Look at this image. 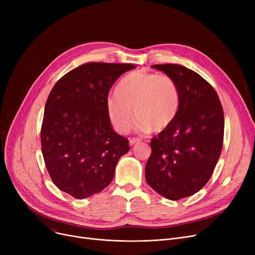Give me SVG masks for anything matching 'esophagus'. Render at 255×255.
<instances>
[{"label": "esophagus", "instance_id": "obj_1", "mask_svg": "<svg viewBox=\"0 0 255 255\" xmlns=\"http://www.w3.org/2000/svg\"><path fill=\"white\" fill-rule=\"evenodd\" d=\"M138 142H140V139H139V138H136V137H132V138L129 139L130 145H134V144H136V143H138Z\"/></svg>", "mask_w": 255, "mask_h": 255}]
</instances>
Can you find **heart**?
Instances as JSON below:
<instances>
[{
    "label": "heart",
    "mask_w": 255,
    "mask_h": 255,
    "mask_svg": "<svg viewBox=\"0 0 255 255\" xmlns=\"http://www.w3.org/2000/svg\"><path fill=\"white\" fill-rule=\"evenodd\" d=\"M181 94L176 80L166 74L131 72L120 80L115 95L107 100V113L114 128L127 133L133 126V115L141 132L162 131L180 109Z\"/></svg>",
    "instance_id": "obj_1"
}]
</instances>
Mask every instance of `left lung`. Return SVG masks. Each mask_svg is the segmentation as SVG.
<instances>
[{"label": "left lung", "mask_w": 255, "mask_h": 255, "mask_svg": "<svg viewBox=\"0 0 255 255\" xmlns=\"http://www.w3.org/2000/svg\"><path fill=\"white\" fill-rule=\"evenodd\" d=\"M176 80L181 102L173 122L150 142L145 180L170 200L199 191L221 154L224 115L216 91L199 74L177 64L153 65Z\"/></svg>", "instance_id": "obj_1"}]
</instances>
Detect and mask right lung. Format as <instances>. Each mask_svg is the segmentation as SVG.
Listing matches in <instances>:
<instances>
[{
	"label": "right lung",
	"mask_w": 255,
	"mask_h": 255,
	"mask_svg": "<svg viewBox=\"0 0 255 255\" xmlns=\"http://www.w3.org/2000/svg\"><path fill=\"white\" fill-rule=\"evenodd\" d=\"M135 67L84 64L59 79L48 95L41 127L45 166L53 184L77 199L109 186L130 149L111 125L107 96L116 80Z\"/></svg>",
	"instance_id": "obj_1"
}]
</instances>
